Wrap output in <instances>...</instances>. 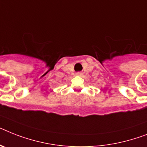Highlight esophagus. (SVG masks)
Segmentation results:
<instances>
[{"label": "esophagus", "mask_w": 147, "mask_h": 147, "mask_svg": "<svg viewBox=\"0 0 147 147\" xmlns=\"http://www.w3.org/2000/svg\"><path fill=\"white\" fill-rule=\"evenodd\" d=\"M82 74L80 72H78V73H76V75H78V76H80V75Z\"/></svg>", "instance_id": "obj_1"}]
</instances>
